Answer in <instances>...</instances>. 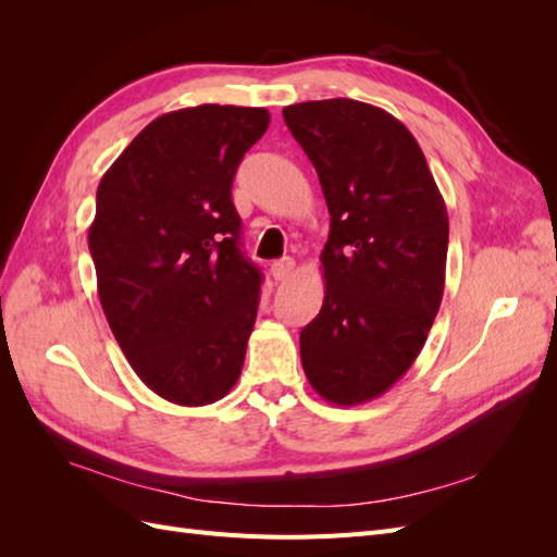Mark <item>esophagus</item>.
Listing matches in <instances>:
<instances>
[{"label": "esophagus", "instance_id": "34e87169", "mask_svg": "<svg viewBox=\"0 0 557 557\" xmlns=\"http://www.w3.org/2000/svg\"><path fill=\"white\" fill-rule=\"evenodd\" d=\"M293 269H295V260H293V258L276 260V262L272 264V276H274L276 281H285V278H288V276L293 274Z\"/></svg>", "mask_w": 557, "mask_h": 557}]
</instances>
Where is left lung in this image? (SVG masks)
I'll return each mask as SVG.
<instances>
[{
  "label": "left lung",
  "mask_w": 557,
  "mask_h": 557,
  "mask_svg": "<svg viewBox=\"0 0 557 557\" xmlns=\"http://www.w3.org/2000/svg\"><path fill=\"white\" fill-rule=\"evenodd\" d=\"M330 211L325 299L299 334L313 391L339 407L383 395L423 350L440 311L448 213L413 134L358 99L283 109Z\"/></svg>",
  "instance_id": "obj_1"
}]
</instances>
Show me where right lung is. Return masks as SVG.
<instances>
[{
  "label": "right lung",
  "instance_id": "right-lung-1",
  "mask_svg": "<svg viewBox=\"0 0 557 557\" xmlns=\"http://www.w3.org/2000/svg\"><path fill=\"white\" fill-rule=\"evenodd\" d=\"M269 111L201 104L156 117L99 181L88 246L97 293L150 391L205 407L237 383L260 301L232 181Z\"/></svg>",
  "mask_w": 557,
  "mask_h": 557
}]
</instances>
